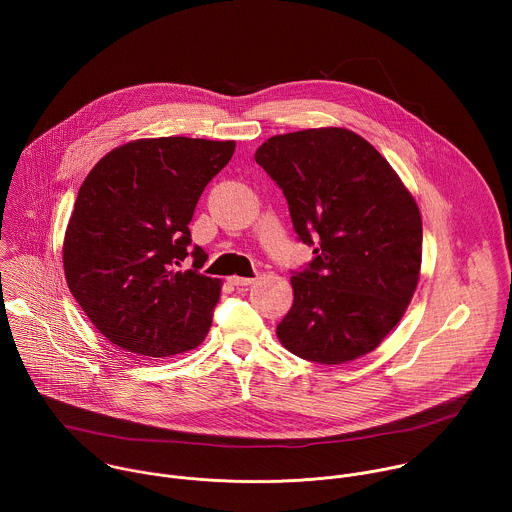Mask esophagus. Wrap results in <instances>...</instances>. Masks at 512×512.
Returning <instances> with one entry per match:
<instances>
[{"label": "esophagus", "mask_w": 512, "mask_h": 512, "mask_svg": "<svg viewBox=\"0 0 512 512\" xmlns=\"http://www.w3.org/2000/svg\"><path fill=\"white\" fill-rule=\"evenodd\" d=\"M229 281H231L233 285H237V287H245V285H251V283H253V277H239V275H233V277H229Z\"/></svg>", "instance_id": "esophagus-1"}]
</instances>
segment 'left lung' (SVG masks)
<instances>
[{"instance_id": "left-lung-1", "label": "left lung", "mask_w": 512, "mask_h": 512, "mask_svg": "<svg viewBox=\"0 0 512 512\" xmlns=\"http://www.w3.org/2000/svg\"><path fill=\"white\" fill-rule=\"evenodd\" d=\"M255 162L283 190L314 259L294 271L279 342L342 364L375 350L405 314L421 267V214L389 162L342 127L269 137Z\"/></svg>"}]
</instances>
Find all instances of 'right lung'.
I'll list each match as a JSON object with an SVG mask.
<instances>
[{
    "label": "right lung",
    "mask_w": 512,
    "mask_h": 512,
    "mask_svg": "<svg viewBox=\"0 0 512 512\" xmlns=\"http://www.w3.org/2000/svg\"><path fill=\"white\" fill-rule=\"evenodd\" d=\"M233 152L235 141L137 139L101 158L79 190L62 247L68 289L137 358L186 352L210 330L223 283L198 273L204 251L190 249L188 225Z\"/></svg>",
    "instance_id": "1"
}]
</instances>
